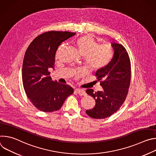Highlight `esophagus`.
<instances>
[{
    "instance_id": "1",
    "label": "esophagus",
    "mask_w": 156,
    "mask_h": 156,
    "mask_svg": "<svg viewBox=\"0 0 156 156\" xmlns=\"http://www.w3.org/2000/svg\"><path fill=\"white\" fill-rule=\"evenodd\" d=\"M75 91L80 96H85L86 95V92L84 90H82V89H76L75 90Z\"/></svg>"
}]
</instances>
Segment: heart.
Returning a JSON list of instances; mask_svg holds the SVG:
<instances>
[{
    "label": "heart",
    "mask_w": 156,
    "mask_h": 156,
    "mask_svg": "<svg viewBox=\"0 0 156 156\" xmlns=\"http://www.w3.org/2000/svg\"><path fill=\"white\" fill-rule=\"evenodd\" d=\"M77 45L80 54L85 57L90 68L94 70L104 69L112 58L111 51L107 48L99 46L98 42L92 36L80 37L77 41Z\"/></svg>",
    "instance_id": "b5f03b06"
}]
</instances>
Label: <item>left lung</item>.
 Listing matches in <instances>:
<instances>
[{
  "mask_svg": "<svg viewBox=\"0 0 156 156\" xmlns=\"http://www.w3.org/2000/svg\"><path fill=\"white\" fill-rule=\"evenodd\" d=\"M114 55L108 65L97 70L96 76L102 91L94 92L87 89L86 93L96 101L95 106L86 110L90 117L96 119H105L116 112L124 102L130 84L131 64L129 55L121 44L114 41L111 42Z\"/></svg>",
  "mask_w": 156,
  "mask_h": 156,
  "instance_id": "left-lung-1",
  "label": "left lung"
}]
</instances>
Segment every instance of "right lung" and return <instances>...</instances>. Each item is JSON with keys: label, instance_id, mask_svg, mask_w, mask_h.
Instances as JSON below:
<instances>
[{"label": "right lung", "instance_id": "right-lung-1", "mask_svg": "<svg viewBox=\"0 0 156 156\" xmlns=\"http://www.w3.org/2000/svg\"><path fill=\"white\" fill-rule=\"evenodd\" d=\"M75 34L55 31L44 33L27 49L22 68L24 90L32 104L42 112L59 110L66 98L73 93L70 86L53 81L49 69H54L58 46Z\"/></svg>", "mask_w": 156, "mask_h": 156}]
</instances>
